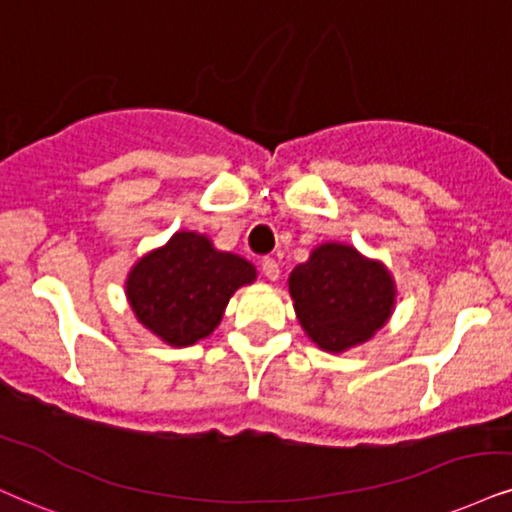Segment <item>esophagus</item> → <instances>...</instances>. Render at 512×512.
<instances>
[{
  "mask_svg": "<svg viewBox=\"0 0 512 512\" xmlns=\"http://www.w3.org/2000/svg\"><path fill=\"white\" fill-rule=\"evenodd\" d=\"M262 272L267 276L269 281H276L279 279V262L274 260V257H264L262 260Z\"/></svg>",
  "mask_w": 512,
  "mask_h": 512,
  "instance_id": "1",
  "label": "esophagus"
}]
</instances>
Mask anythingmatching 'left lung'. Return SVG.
<instances>
[{"instance_id":"1","label":"left lung","mask_w":512,"mask_h":512,"mask_svg":"<svg viewBox=\"0 0 512 512\" xmlns=\"http://www.w3.org/2000/svg\"><path fill=\"white\" fill-rule=\"evenodd\" d=\"M295 312L312 341L346 350L372 338L393 310V281L379 262L348 245L326 243L288 279Z\"/></svg>"}]
</instances>
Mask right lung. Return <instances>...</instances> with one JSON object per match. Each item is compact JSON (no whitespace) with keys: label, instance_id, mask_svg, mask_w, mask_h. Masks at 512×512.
<instances>
[{"label":"right lung","instance_id":"right-lung-1","mask_svg":"<svg viewBox=\"0 0 512 512\" xmlns=\"http://www.w3.org/2000/svg\"><path fill=\"white\" fill-rule=\"evenodd\" d=\"M250 281V262L183 231L135 264L126 293L140 324L171 346H190L217 329L233 291Z\"/></svg>","mask_w":512,"mask_h":512}]
</instances>
